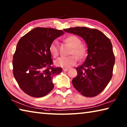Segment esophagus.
I'll return each mask as SVG.
<instances>
[{"mask_svg": "<svg viewBox=\"0 0 127 127\" xmlns=\"http://www.w3.org/2000/svg\"><path fill=\"white\" fill-rule=\"evenodd\" d=\"M63 71H64V72H66L69 70V69L68 68H63Z\"/></svg>", "mask_w": 127, "mask_h": 127, "instance_id": "1", "label": "esophagus"}]
</instances>
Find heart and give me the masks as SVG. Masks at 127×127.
Here are the masks:
<instances>
[{"mask_svg": "<svg viewBox=\"0 0 127 127\" xmlns=\"http://www.w3.org/2000/svg\"><path fill=\"white\" fill-rule=\"evenodd\" d=\"M65 41L72 46L73 50L72 54H74L78 57L79 59H83L86 57L87 55V49L86 47L81 44V40L76 36L71 35L66 38ZM49 50L51 55L54 57L59 55L58 41L54 40L51 42ZM76 55H71L69 57H61L54 62L56 66L62 68H69L74 65L77 62V57Z\"/></svg>", "mask_w": 127, "mask_h": 127, "instance_id": "obj_1", "label": "heart"}]
</instances>
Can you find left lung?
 Wrapping results in <instances>:
<instances>
[{
	"label": "left lung",
	"instance_id": "1",
	"mask_svg": "<svg viewBox=\"0 0 127 127\" xmlns=\"http://www.w3.org/2000/svg\"><path fill=\"white\" fill-rule=\"evenodd\" d=\"M64 31L82 37L87 46L88 55L82 65L76 68L77 75L73 79V85L86 97L97 96L113 76L115 57L110 39L99 30L88 27H76Z\"/></svg>",
	"mask_w": 127,
	"mask_h": 127
}]
</instances>
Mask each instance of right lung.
<instances>
[{"label":"right lung","instance_id":"right-lung-1","mask_svg":"<svg viewBox=\"0 0 127 127\" xmlns=\"http://www.w3.org/2000/svg\"><path fill=\"white\" fill-rule=\"evenodd\" d=\"M63 34L62 30L36 27L19 40L13 57V72L26 94L41 97L53 89L52 79L62 72V68L51 66L49 48L53 41Z\"/></svg>","mask_w":127,"mask_h":127}]
</instances>
